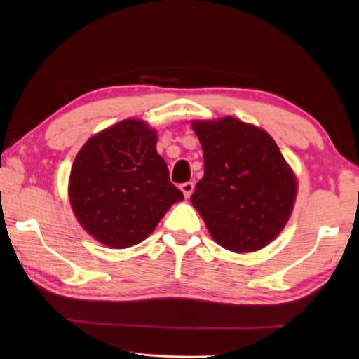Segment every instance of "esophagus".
Listing matches in <instances>:
<instances>
[{
	"mask_svg": "<svg viewBox=\"0 0 359 359\" xmlns=\"http://www.w3.org/2000/svg\"><path fill=\"white\" fill-rule=\"evenodd\" d=\"M180 191L184 193L185 197H189L194 191V184H193V182H185V184L180 185Z\"/></svg>",
	"mask_w": 359,
	"mask_h": 359,
	"instance_id": "34e87169",
	"label": "esophagus"
}]
</instances>
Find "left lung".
Masks as SVG:
<instances>
[{
    "mask_svg": "<svg viewBox=\"0 0 359 359\" xmlns=\"http://www.w3.org/2000/svg\"><path fill=\"white\" fill-rule=\"evenodd\" d=\"M203 149V177L191 203L219 245L256 251L285 226L296 179L278 144L262 129L225 117L193 121Z\"/></svg>",
    "mask_w": 359,
    "mask_h": 359,
    "instance_id": "left-lung-1",
    "label": "left lung"
}]
</instances>
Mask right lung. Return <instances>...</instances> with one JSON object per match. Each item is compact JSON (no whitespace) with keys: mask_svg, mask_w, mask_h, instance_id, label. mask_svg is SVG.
<instances>
[{"mask_svg":"<svg viewBox=\"0 0 359 359\" xmlns=\"http://www.w3.org/2000/svg\"><path fill=\"white\" fill-rule=\"evenodd\" d=\"M157 134L123 120L86 142L74 160L69 199L79 222L97 241L128 248L154 231L184 194L157 154Z\"/></svg>","mask_w":359,"mask_h":359,"instance_id":"add662e5","label":"right lung"}]
</instances>
